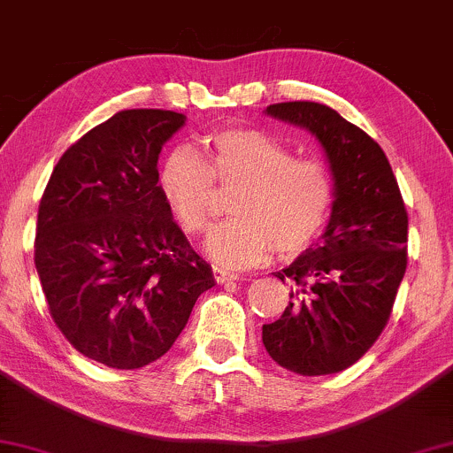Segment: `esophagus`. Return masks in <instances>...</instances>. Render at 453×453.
<instances>
[{"label":"esophagus","instance_id":"esophagus-1","mask_svg":"<svg viewBox=\"0 0 453 453\" xmlns=\"http://www.w3.org/2000/svg\"><path fill=\"white\" fill-rule=\"evenodd\" d=\"M212 277H215L217 283L221 285V283H227V280H236L238 274L227 273V270H223V268H212Z\"/></svg>","mask_w":453,"mask_h":453}]
</instances>
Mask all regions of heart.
Wrapping results in <instances>:
<instances>
[{"instance_id": "heart-1", "label": "heart", "mask_w": 453, "mask_h": 453, "mask_svg": "<svg viewBox=\"0 0 453 453\" xmlns=\"http://www.w3.org/2000/svg\"><path fill=\"white\" fill-rule=\"evenodd\" d=\"M206 159L191 147H174L159 165V191L187 234L211 223L217 186L236 189L234 219L209 232L204 253L223 268L262 264L273 249L280 256L304 251L330 215L332 179L315 159L294 153L253 127H221L206 136Z\"/></svg>"}]
</instances>
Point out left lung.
I'll list each match as a JSON object with an SVG mask.
<instances>
[{"label":"left lung","instance_id":"8db88e82","mask_svg":"<svg viewBox=\"0 0 453 453\" xmlns=\"http://www.w3.org/2000/svg\"><path fill=\"white\" fill-rule=\"evenodd\" d=\"M266 114L315 136L334 200L319 242L274 273L292 294L283 315L262 326V341L288 371L332 375L360 360L388 324L407 270V211L383 149L330 106L283 102Z\"/></svg>","mask_w":453,"mask_h":453}]
</instances>
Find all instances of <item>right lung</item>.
Here are the masks:
<instances>
[{
    "label": "right lung",
    "instance_id": "obj_1",
    "mask_svg": "<svg viewBox=\"0 0 453 453\" xmlns=\"http://www.w3.org/2000/svg\"><path fill=\"white\" fill-rule=\"evenodd\" d=\"M173 111H121L65 150L46 185L35 270L70 345L121 371L168 353L215 277L173 219L157 183Z\"/></svg>",
    "mask_w": 453,
    "mask_h": 453
}]
</instances>
